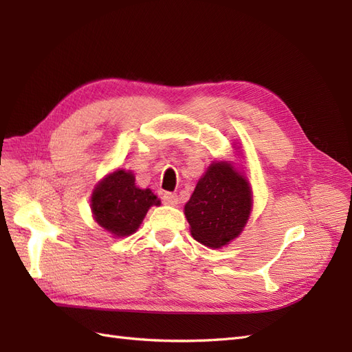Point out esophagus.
<instances>
[{"label":"esophagus","instance_id":"esophagus-1","mask_svg":"<svg viewBox=\"0 0 352 352\" xmlns=\"http://www.w3.org/2000/svg\"><path fill=\"white\" fill-rule=\"evenodd\" d=\"M163 202L167 206H175L177 204V195L172 192H164L163 194Z\"/></svg>","mask_w":352,"mask_h":352}]
</instances>
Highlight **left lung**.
Wrapping results in <instances>:
<instances>
[{
  "mask_svg": "<svg viewBox=\"0 0 352 352\" xmlns=\"http://www.w3.org/2000/svg\"><path fill=\"white\" fill-rule=\"evenodd\" d=\"M252 195L247 180L228 163H212L185 206L194 239L220 248L235 239L247 225Z\"/></svg>",
  "mask_w": 352,
  "mask_h": 352,
  "instance_id": "8db88e82",
  "label": "left lung"
}]
</instances>
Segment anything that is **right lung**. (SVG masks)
<instances>
[{"label": "right lung", "instance_id": "add662e5", "mask_svg": "<svg viewBox=\"0 0 352 352\" xmlns=\"http://www.w3.org/2000/svg\"><path fill=\"white\" fill-rule=\"evenodd\" d=\"M91 208L98 225L116 236H127L141 225L148 208L160 204L150 189L135 185L132 172L116 170L94 189Z\"/></svg>", "mask_w": 352, "mask_h": 352}]
</instances>
